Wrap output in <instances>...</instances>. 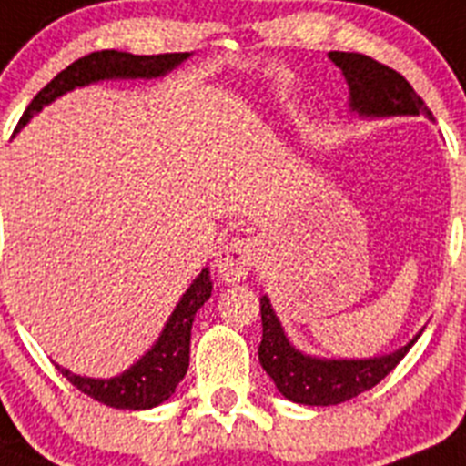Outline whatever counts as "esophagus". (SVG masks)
I'll use <instances>...</instances> for the list:
<instances>
[{
	"mask_svg": "<svg viewBox=\"0 0 466 466\" xmlns=\"http://www.w3.org/2000/svg\"><path fill=\"white\" fill-rule=\"evenodd\" d=\"M255 258H258V248L250 238H234L228 246L218 250L216 258V269L218 276L225 280V283H237L248 276V271L253 269Z\"/></svg>",
	"mask_w": 466,
	"mask_h": 466,
	"instance_id": "esophagus-1",
	"label": "esophagus"
}]
</instances>
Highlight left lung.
Segmentation results:
<instances>
[{
	"instance_id": "8db88e82",
	"label": "left lung",
	"mask_w": 466,
	"mask_h": 466,
	"mask_svg": "<svg viewBox=\"0 0 466 466\" xmlns=\"http://www.w3.org/2000/svg\"><path fill=\"white\" fill-rule=\"evenodd\" d=\"M329 57L346 76L350 87V106L362 116L425 113L427 118H431V111L420 95H416V90L410 87V83L383 62L362 53H341V50H332ZM259 313H262L259 364L274 379L283 397L306 406L341 404L371 390L401 362L418 339L385 358L316 360L306 358L290 346L267 297L259 299Z\"/></svg>"
}]
</instances>
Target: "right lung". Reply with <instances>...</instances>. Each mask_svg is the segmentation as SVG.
I'll return each instance as SVG.
<instances>
[{
	"label": "right lung",
	"mask_w": 466,
	"mask_h": 466,
	"mask_svg": "<svg viewBox=\"0 0 466 466\" xmlns=\"http://www.w3.org/2000/svg\"><path fill=\"white\" fill-rule=\"evenodd\" d=\"M187 53H165V56H132V53H120V50H97L86 57H78L71 62L66 69H62L48 86L36 92V97L25 108L18 127H23L41 106L50 104L62 92L74 90L78 86H87L92 81L102 78H153L162 76L165 71L186 60ZM211 279L204 269L197 276L195 283L187 288L183 299L171 313L160 341L155 343L153 350L144 355L139 362L129 367L125 374L116 379H83V376L71 374L66 369L57 367L66 380L74 388H78L83 395L113 409H153L169 400L176 385L181 383L190 364V329L195 313L204 306V301L211 297Z\"/></svg>",
	"instance_id": "1"
}]
</instances>
